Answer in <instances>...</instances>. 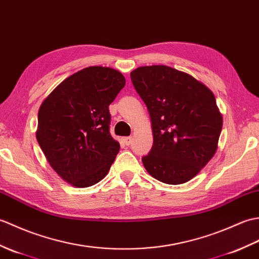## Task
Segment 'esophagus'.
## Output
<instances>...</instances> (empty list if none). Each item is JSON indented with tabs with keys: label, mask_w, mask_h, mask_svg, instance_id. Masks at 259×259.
Masks as SVG:
<instances>
[{
	"label": "esophagus",
	"mask_w": 259,
	"mask_h": 259,
	"mask_svg": "<svg viewBox=\"0 0 259 259\" xmlns=\"http://www.w3.org/2000/svg\"><path fill=\"white\" fill-rule=\"evenodd\" d=\"M124 143H125V145H131L132 144V142H133V137L132 136H128V137H124Z\"/></svg>",
	"instance_id": "esophagus-1"
}]
</instances>
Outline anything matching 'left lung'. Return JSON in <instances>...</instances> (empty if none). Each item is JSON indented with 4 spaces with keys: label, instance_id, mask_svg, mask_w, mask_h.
<instances>
[{
    "label": "left lung",
    "instance_id": "obj_1",
    "mask_svg": "<svg viewBox=\"0 0 259 259\" xmlns=\"http://www.w3.org/2000/svg\"><path fill=\"white\" fill-rule=\"evenodd\" d=\"M131 79L149 112L153 146L142 157L154 178L186 183L214 156L223 118L211 91L188 74L165 65L137 67Z\"/></svg>",
    "mask_w": 259,
    "mask_h": 259
}]
</instances>
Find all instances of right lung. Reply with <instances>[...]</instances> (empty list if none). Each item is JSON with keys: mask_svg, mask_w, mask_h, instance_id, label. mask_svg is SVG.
I'll return each mask as SVG.
<instances>
[{"mask_svg": "<svg viewBox=\"0 0 259 259\" xmlns=\"http://www.w3.org/2000/svg\"><path fill=\"white\" fill-rule=\"evenodd\" d=\"M125 86L111 67L90 66L64 79L38 111L36 140L65 182L89 187L104 178L119 151L108 106Z\"/></svg>", "mask_w": 259, "mask_h": 259, "instance_id": "1", "label": "right lung"}]
</instances>
